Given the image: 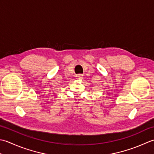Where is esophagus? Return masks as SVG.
I'll use <instances>...</instances> for the list:
<instances>
[{"mask_svg":"<svg viewBox=\"0 0 154 154\" xmlns=\"http://www.w3.org/2000/svg\"><path fill=\"white\" fill-rule=\"evenodd\" d=\"M76 79L78 80H82L83 78V74H78L76 75Z\"/></svg>","mask_w":154,"mask_h":154,"instance_id":"esophagus-1","label":"esophagus"}]
</instances>
